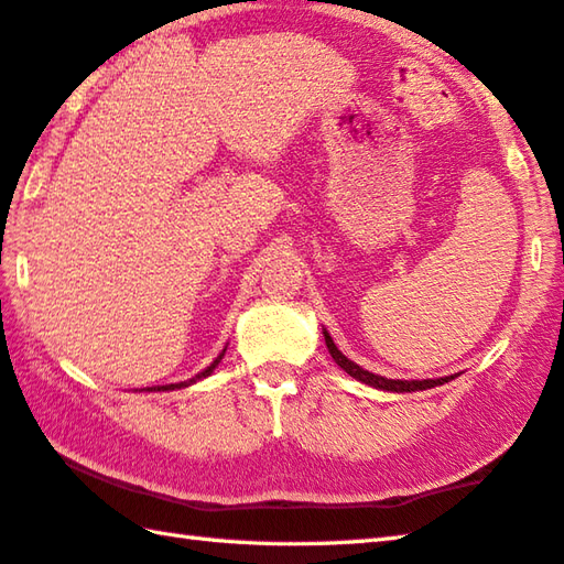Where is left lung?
<instances>
[{
    "label": "left lung",
    "instance_id": "obj_1",
    "mask_svg": "<svg viewBox=\"0 0 564 564\" xmlns=\"http://www.w3.org/2000/svg\"><path fill=\"white\" fill-rule=\"evenodd\" d=\"M324 341H327V349L332 354V359L339 364V367L349 373V377L359 379L364 383H369V387H377V389H383V391H397V393H403V391H423V389H433V387H441V383L451 381L453 377H446V379H423V381H397V379H383V377H377V373L371 371H364L361 367H357V364L349 361L344 354L334 347V341L327 332H324Z\"/></svg>",
    "mask_w": 564,
    "mask_h": 564
}]
</instances>
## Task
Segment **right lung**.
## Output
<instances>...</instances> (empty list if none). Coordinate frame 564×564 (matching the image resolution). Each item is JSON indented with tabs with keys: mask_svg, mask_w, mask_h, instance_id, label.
<instances>
[{
	"mask_svg": "<svg viewBox=\"0 0 564 564\" xmlns=\"http://www.w3.org/2000/svg\"><path fill=\"white\" fill-rule=\"evenodd\" d=\"M220 359H223V354H220V357H217L213 364H210V367H207L203 373H197V379H203V377H207V373H210L215 367H217V364H220ZM181 387H187V383H181ZM181 387H177V383H171V387H158V391H167V389H181ZM151 391H155V389H151Z\"/></svg>",
	"mask_w": 564,
	"mask_h": 564,
	"instance_id": "right-lung-1",
	"label": "right lung"
}]
</instances>
